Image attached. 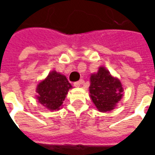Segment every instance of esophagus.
Returning <instances> with one entry per match:
<instances>
[{
  "label": "esophagus",
  "instance_id": "34e87169",
  "mask_svg": "<svg viewBox=\"0 0 155 155\" xmlns=\"http://www.w3.org/2000/svg\"><path fill=\"white\" fill-rule=\"evenodd\" d=\"M83 83H84V81H83V80H81V81L74 82V85L75 86V87H79V86H81V84H83Z\"/></svg>",
  "mask_w": 155,
  "mask_h": 155
}]
</instances>
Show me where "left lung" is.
Here are the masks:
<instances>
[{
	"mask_svg": "<svg viewBox=\"0 0 155 155\" xmlns=\"http://www.w3.org/2000/svg\"><path fill=\"white\" fill-rule=\"evenodd\" d=\"M90 93L92 101L101 112L112 110L122 98L123 87L120 81L114 78L104 67L91 76Z\"/></svg>",
	"mask_w": 155,
	"mask_h": 155,
	"instance_id": "1",
	"label": "left lung"
}]
</instances>
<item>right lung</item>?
<instances>
[{"mask_svg": "<svg viewBox=\"0 0 155 155\" xmlns=\"http://www.w3.org/2000/svg\"><path fill=\"white\" fill-rule=\"evenodd\" d=\"M71 87V83H69L64 75L56 71H52L45 80L37 85V100L49 110H59Z\"/></svg>", "mask_w": 155, "mask_h": 155, "instance_id": "right-lung-1", "label": "right lung"}]
</instances>
